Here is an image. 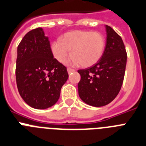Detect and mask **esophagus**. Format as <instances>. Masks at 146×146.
I'll return each instance as SVG.
<instances>
[{
	"mask_svg": "<svg viewBox=\"0 0 146 146\" xmlns=\"http://www.w3.org/2000/svg\"><path fill=\"white\" fill-rule=\"evenodd\" d=\"M75 71V70H73V69H71V68H67V72H68V73H73V72H74Z\"/></svg>",
	"mask_w": 146,
	"mask_h": 146,
	"instance_id": "obj_1",
	"label": "esophagus"
}]
</instances>
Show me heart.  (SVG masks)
<instances>
[{
  "instance_id": "obj_1",
  "label": "heart",
  "mask_w": 146,
  "mask_h": 146,
  "mask_svg": "<svg viewBox=\"0 0 146 146\" xmlns=\"http://www.w3.org/2000/svg\"><path fill=\"white\" fill-rule=\"evenodd\" d=\"M105 44V37L101 33L76 30L64 34L61 40L54 41L51 45V50L57 61L64 63L72 49L71 63L88 67L95 64L101 58Z\"/></svg>"
}]
</instances>
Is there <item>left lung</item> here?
Returning <instances> with one entry per match:
<instances>
[{
    "label": "left lung",
    "instance_id": "obj_1",
    "mask_svg": "<svg viewBox=\"0 0 146 146\" xmlns=\"http://www.w3.org/2000/svg\"><path fill=\"white\" fill-rule=\"evenodd\" d=\"M106 46L101 58L92 67L79 70V98L90 106H106L120 92L127 64L123 40L113 29L106 25Z\"/></svg>",
    "mask_w": 146,
    "mask_h": 146
}]
</instances>
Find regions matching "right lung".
Returning a JSON list of instances; mask_svg holds the SVG:
<instances>
[{"label":"right lung","instance_id":"add662e5","mask_svg":"<svg viewBox=\"0 0 146 146\" xmlns=\"http://www.w3.org/2000/svg\"><path fill=\"white\" fill-rule=\"evenodd\" d=\"M15 77L20 95L32 108L45 110L58 100L68 73L54 58L50 42L42 28L27 33L20 42Z\"/></svg>","mask_w":146,"mask_h":146}]
</instances>
